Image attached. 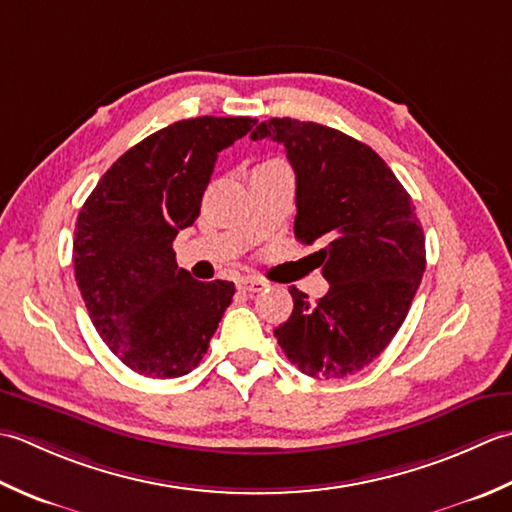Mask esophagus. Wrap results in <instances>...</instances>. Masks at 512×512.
Masks as SVG:
<instances>
[{
    "mask_svg": "<svg viewBox=\"0 0 512 512\" xmlns=\"http://www.w3.org/2000/svg\"><path fill=\"white\" fill-rule=\"evenodd\" d=\"M238 287H241L243 291H249V294H256V291H263L267 287V283H265V280H260V278L247 276V278L241 280V283H238Z\"/></svg>",
    "mask_w": 512,
    "mask_h": 512,
    "instance_id": "obj_1",
    "label": "esophagus"
}]
</instances>
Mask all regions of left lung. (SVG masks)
<instances>
[{
  "instance_id": "8db88e82",
  "label": "left lung",
  "mask_w": 512,
  "mask_h": 512,
  "mask_svg": "<svg viewBox=\"0 0 512 512\" xmlns=\"http://www.w3.org/2000/svg\"><path fill=\"white\" fill-rule=\"evenodd\" d=\"M252 139L285 145L296 172L298 241L325 238L329 291L318 302L291 287L294 311L274 333L311 378H347L387 349L426 267L424 232L409 192L369 145L314 121L269 119Z\"/></svg>"
}]
</instances>
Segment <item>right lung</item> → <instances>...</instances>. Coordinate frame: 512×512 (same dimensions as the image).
<instances>
[{
	"label": "right lung",
	"instance_id": "obj_1",
	"mask_svg": "<svg viewBox=\"0 0 512 512\" xmlns=\"http://www.w3.org/2000/svg\"><path fill=\"white\" fill-rule=\"evenodd\" d=\"M256 125L249 117L176 121L134 145L83 203L72 263L101 340L125 367L170 380L203 360L234 283H201L172 243L201 214L218 152Z\"/></svg>",
	"mask_w": 512,
	"mask_h": 512
}]
</instances>
